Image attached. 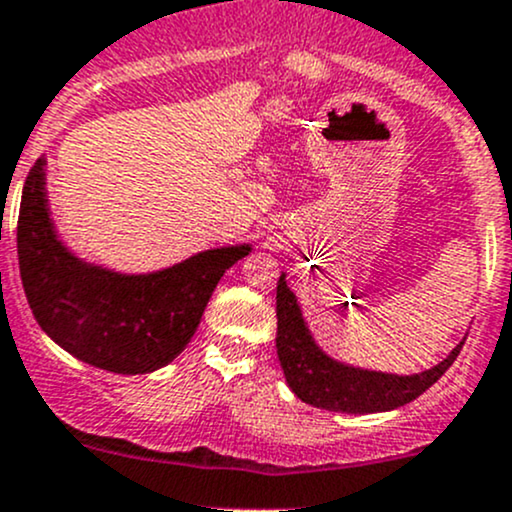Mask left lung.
I'll return each mask as SVG.
<instances>
[{
  "label": "left lung",
  "mask_w": 512,
  "mask_h": 512,
  "mask_svg": "<svg viewBox=\"0 0 512 512\" xmlns=\"http://www.w3.org/2000/svg\"><path fill=\"white\" fill-rule=\"evenodd\" d=\"M284 277L287 274H282L277 282V358L287 385L301 402L311 407L348 414L397 410L437 383L466 341L464 338L439 365L414 375L378 373L338 363L316 346L301 316L297 297Z\"/></svg>",
  "instance_id": "8db88e82"
}]
</instances>
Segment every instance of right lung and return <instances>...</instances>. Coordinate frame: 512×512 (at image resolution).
<instances>
[{
    "label": "right lung",
    "instance_id": "1",
    "mask_svg": "<svg viewBox=\"0 0 512 512\" xmlns=\"http://www.w3.org/2000/svg\"><path fill=\"white\" fill-rule=\"evenodd\" d=\"M250 245L198 252L166 270L120 274L75 257L53 228L46 161L21 193L16 252L34 319L63 351L120 375L164 368L196 333L215 284Z\"/></svg>",
    "mask_w": 512,
    "mask_h": 512
}]
</instances>
